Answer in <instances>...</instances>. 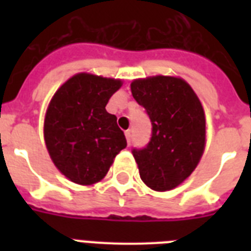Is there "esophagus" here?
<instances>
[{"mask_svg":"<svg viewBox=\"0 0 251 251\" xmlns=\"http://www.w3.org/2000/svg\"><path fill=\"white\" fill-rule=\"evenodd\" d=\"M125 137L126 141H127V145H130V142H131V131H130V130L125 131Z\"/></svg>","mask_w":251,"mask_h":251,"instance_id":"obj_1","label":"esophagus"}]
</instances>
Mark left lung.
Here are the masks:
<instances>
[{
    "label": "left lung",
    "mask_w": 251,
    "mask_h": 251,
    "mask_svg": "<svg viewBox=\"0 0 251 251\" xmlns=\"http://www.w3.org/2000/svg\"><path fill=\"white\" fill-rule=\"evenodd\" d=\"M130 88L152 124L147 147L133 150L141 179L155 191L172 190L194 172L204 152L206 116L202 102L179 76L138 78Z\"/></svg>",
    "instance_id": "left-lung-1"
}]
</instances>
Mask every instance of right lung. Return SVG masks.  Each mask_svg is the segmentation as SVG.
I'll return each mask as SVG.
<instances>
[{
    "label": "right lung",
    "instance_id": "obj_1",
    "mask_svg": "<svg viewBox=\"0 0 251 251\" xmlns=\"http://www.w3.org/2000/svg\"><path fill=\"white\" fill-rule=\"evenodd\" d=\"M122 79L91 73L69 78L53 95L44 118V141L53 164L72 182L101 181L126 147L117 117L105 106Z\"/></svg>",
    "mask_w": 251,
    "mask_h": 251
}]
</instances>
